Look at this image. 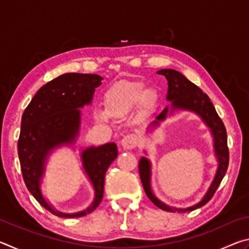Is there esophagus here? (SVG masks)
Returning a JSON list of instances; mask_svg holds the SVG:
<instances>
[{"label":"esophagus","instance_id":"obj_1","mask_svg":"<svg viewBox=\"0 0 249 249\" xmlns=\"http://www.w3.org/2000/svg\"><path fill=\"white\" fill-rule=\"evenodd\" d=\"M121 145L126 150L135 148V147H136V145H137V136H136V135H134V134L125 135V136L122 138Z\"/></svg>","mask_w":249,"mask_h":249}]
</instances>
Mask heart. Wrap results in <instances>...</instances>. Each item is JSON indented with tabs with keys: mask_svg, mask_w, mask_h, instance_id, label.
I'll list each match as a JSON object with an SVG mask.
<instances>
[{
	"mask_svg": "<svg viewBox=\"0 0 249 249\" xmlns=\"http://www.w3.org/2000/svg\"><path fill=\"white\" fill-rule=\"evenodd\" d=\"M144 100L146 103L151 104L155 101V94L151 90H146L142 93L140 87L119 88L109 92L105 99V107L95 109L96 119L103 122L108 121L109 116H121L130 111L133 107Z\"/></svg>",
	"mask_w": 249,
	"mask_h": 249,
	"instance_id": "obj_1",
	"label": "heart"
}]
</instances>
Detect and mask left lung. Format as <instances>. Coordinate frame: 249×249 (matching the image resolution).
Instances as JSON below:
<instances>
[{"label":"left lung","mask_w":249,"mask_h":249,"mask_svg":"<svg viewBox=\"0 0 249 249\" xmlns=\"http://www.w3.org/2000/svg\"><path fill=\"white\" fill-rule=\"evenodd\" d=\"M157 73L162 74L167 79V101L171 102V104L167 105L162 109V112L156 116L155 121L151 122L148 127H147V133L158 127L161 122L174 114L176 111H189L195 113L206 125V127L210 129V133L212 135L214 155H215L217 161V169L203 197L195 205L188 206V208L169 206L163 203L162 201H160L154 195L153 189H151V162L147 157H142L140 159V163H138L141 180L146 196L159 209L167 211V212H188V211L190 212V211L199 209L208 203L211 197L215 193L217 187L220 185L222 179L224 178L226 174L230 159L229 148H227L226 129L209 96L201 89H199L195 83L189 81L182 73L174 69H161L158 70ZM144 153L147 155L146 150H144Z\"/></svg>","instance_id":"8db88e82"}]
</instances>
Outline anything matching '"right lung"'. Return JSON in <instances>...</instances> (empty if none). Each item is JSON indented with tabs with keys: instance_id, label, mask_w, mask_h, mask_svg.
<instances>
[{
	"instance_id": "add662e5",
	"label": "right lung",
	"mask_w": 249,
	"mask_h": 249,
	"mask_svg": "<svg viewBox=\"0 0 249 249\" xmlns=\"http://www.w3.org/2000/svg\"><path fill=\"white\" fill-rule=\"evenodd\" d=\"M102 80L99 74L59 75L37 91L23 113L18 150L25 184L46 210L59 217H81L98 208L103 197L105 172L119 154L115 142L80 148L82 170L94 191L87 209L60 212L43 195L41 183L49 157L56 149L77 142L82 119L80 108L91 104Z\"/></svg>"
}]
</instances>
